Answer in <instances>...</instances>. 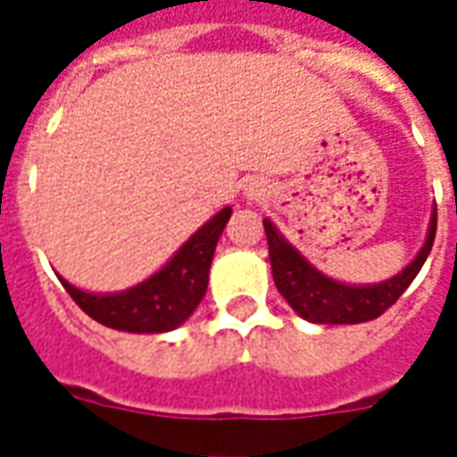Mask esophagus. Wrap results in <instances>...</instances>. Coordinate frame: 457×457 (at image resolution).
Returning <instances> with one entry per match:
<instances>
[{
  "instance_id": "obj_1",
  "label": "esophagus",
  "mask_w": 457,
  "mask_h": 457,
  "mask_svg": "<svg viewBox=\"0 0 457 457\" xmlns=\"http://www.w3.org/2000/svg\"><path fill=\"white\" fill-rule=\"evenodd\" d=\"M247 195H249V198H262V195H267V188H264V186H262L259 180H254V183H249Z\"/></svg>"
}]
</instances>
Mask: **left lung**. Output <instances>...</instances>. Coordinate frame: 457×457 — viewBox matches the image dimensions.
Returning <instances> with one entry per match:
<instances>
[{
	"label": "left lung",
	"mask_w": 457,
	"mask_h": 457,
	"mask_svg": "<svg viewBox=\"0 0 457 457\" xmlns=\"http://www.w3.org/2000/svg\"><path fill=\"white\" fill-rule=\"evenodd\" d=\"M264 229H267L274 284L278 294L288 301V306L311 323L354 326V323H367L382 316L386 308L396 303V298L402 296L416 274L421 271L436 239V205H433L426 242L419 249V254L392 278L379 281V284H362V287L345 284L318 271L269 218L264 220Z\"/></svg>",
	"instance_id": "left-lung-1"
}]
</instances>
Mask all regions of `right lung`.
<instances>
[{
	"mask_svg": "<svg viewBox=\"0 0 457 457\" xmlns=\"http://www.w3.org/2000/svg\"><path fill=\"white\" fill-rule=\"evenodd\" d=\"M232 208H222L218 215L190 235L188 242L141 284L114 294H93L68 284L61 277L65 291L73 296L87 316L124 333H169L183 326L208 291L210 264L218 239L228 225Z\"/></svg>",
	"mask_w": 457,
	"mask_h": 457,
	"instance_id": "right-lung-1",
	"label": "right lung"
}]
</instances>
